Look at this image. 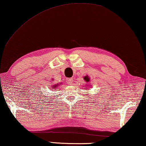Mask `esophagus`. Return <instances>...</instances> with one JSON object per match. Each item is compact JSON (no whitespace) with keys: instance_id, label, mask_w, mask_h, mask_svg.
Masks as SVG:
<instances>
[{"instance_id":"1","label":"esophagus","mask_w":146,"mask_h":146,"mask_svg":"<svg viewBox=\"0 0 146 146\" xmlns=\"http://www.w3.org/2000/svg\"><path fill=\"white\" fill-rule=\"evenodd\" d=\"M73 79H72V78H69V79H67V84H72V82H73Z\"/></svg>"}]
</instances>
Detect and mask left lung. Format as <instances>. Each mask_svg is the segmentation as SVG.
Segmentation results:
<instances>
[{
    "instance_id": "obj_1",
    "label": "left lung",
    "mask_w": 146,
    "mask_h": 146,
    "mask_svg": "<svg viewBox=\"0 0 146 146\" xmlns=\"http://www.w3.org/2000/svg\"><path fill=\"white\" fill-rule=\"evenodd\" d=\"M83 79H84V81L86 82L87 83H88V82H90V77H89L88 75L84 76V77H83ZM89 90H90V89H89Z\"/></svg>"
}]
</instances>
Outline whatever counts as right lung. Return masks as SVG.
<instances>
[{
	"mask_svg": "<svg viewBox=\"0 0 146 146\" xmlns=\"http://www.w3.org/2000/svg\"><path fill=\"white\" fill-rule=\"evenodd\" d=\"M60 83H61V82H60ZM58 84H54V85H53V86H52V88H57V87L58 86ZM52 90H54V89H52Z\"/></svg>",
	"mask_w": 146,
	"mask_h": 146,
	"instance_id": "add662e5",
	"label": "right lung"
}]
</instances>
